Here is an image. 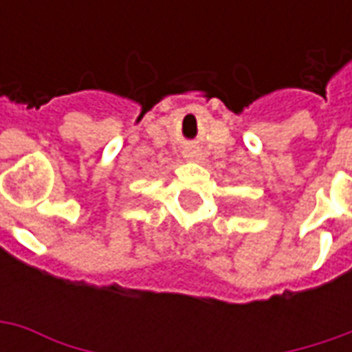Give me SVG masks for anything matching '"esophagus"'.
<instances>
[{
	"instance_id": "1",
	"label": "esophagus",
	"mask_w": 352,
	"mask_h": 352,
	"mask_svg": "<svg viewBox=\"0 0 352 352\" xmlns=\"http://www.w3.org/2000/svg\"><path fill=\"white\" fill-rule=\"evenodd\" d=\"M184 158H186V160H190V162H204V156H201V153H199V151H194V148H186V151H184Z\"/></svg>"
}]
</instances>
